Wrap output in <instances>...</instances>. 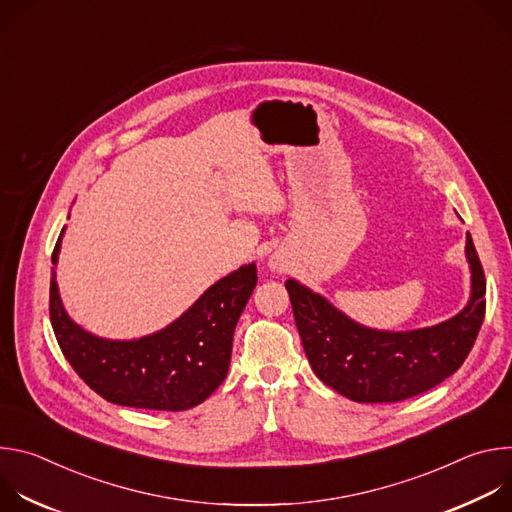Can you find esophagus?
Returning a JSON list of instances; mask_svg holds the SVG:
<instances>
[{
  "instance_id": "obj_1",
  "label": "esophagus",
  "mask_w": 512,
  "mask_h": 512,
  "mask_svg": "<svg viewBox=\"0 0 512 512\" xmlns=\"http://www.w3.org/2000/svg\"><path fill=\"white\" fill-rule=\"evenodd\" d=\"M269 267H271V269H281V267H279V263H277V261H273V259L269 261Z\"/></svg>"
}]
</instances>
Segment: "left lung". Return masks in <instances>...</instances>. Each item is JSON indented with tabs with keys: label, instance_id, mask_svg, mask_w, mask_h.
<instances>
[{
	"label": "left lung",
	"instance_id": "8db88e82",
	"mask_svg": "<svg viewBox=\"0 0 512 512\" xmlns=\"http://www.w3.org/2000/svg\"><path fill=\"white\" fill-rule=\"evenodd\" d=\"M470 300L435 326L389 332L367 328L296 279L285 289L316 377L356 403H397L440 385L470 354L486 312V279L470 233Z\"/></svg>",
	"mask_w": 512,
	"mask_h": 512
}]
</instances>
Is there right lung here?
Returning a JSON list of instances; mask_svg holds the SVG:
<instances>
[{
    "label": "right lung",
    "mask_w": 512,
    "mask_h": 512,
    "mask_svg": "<svg viewBox=\"0 0 512 512\" xmlns=\"http://www.w3.org/2000/svg\"><path fill=\"white\" fill-rule=\"evenodd\" d=\"M64 229L52 253L58 263ZM50 275V322L70 367L103 399L123 407L184 411L208 399L229 373L235 326L257 285L255 263L218 279L166 328L109 340L81 328L66 314Z\"/></svg>",
    "instance_id": "add662e5"
}]
</instances>
